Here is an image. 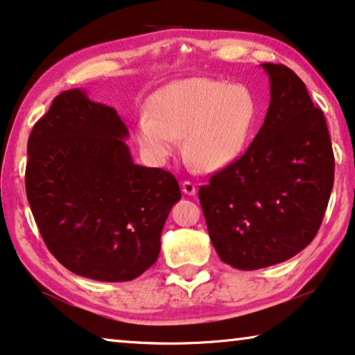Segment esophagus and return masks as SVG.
I'll use <instances>...</instances> for the list:
<instances>
[{
  "instance_id": "1",
  "label": "esophagus",
  "mask_w": 355,
  "mask_h": 355,
  "mask_svg": "<svg viewBox=\"0 0 355 355\" xmlns=\"http://www.w3.org/2000/svg\"><path fill=\"white\" fill-rule=\"evenodd\" d=\"M182 189L184 194H188V196H194V194H196V184H194L193 182H183Z\"/></svg>"
}]
</instances>
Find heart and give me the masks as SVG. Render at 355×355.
I'll use <instances>...</instances> for the list:
<instances>
[{
    "label": "heart",
    "instance_id": "obj_1",
    "mask_svg": "<svg viewBox=\"0 0 355 355\" xmlns=\"http://www.w3.org/2000/svg\"><path fill=\"white\" fill-rule=\"evenodd\" d=\"M149 116L139 117L138 143L164 164L183 137V154L204 172H217L246 149L261 116L256 93L246 85L191 77L171 82L149 99Z\"/></svg>",
    "mask_w": 355,
    "mask_h": 355
}]
</instances>
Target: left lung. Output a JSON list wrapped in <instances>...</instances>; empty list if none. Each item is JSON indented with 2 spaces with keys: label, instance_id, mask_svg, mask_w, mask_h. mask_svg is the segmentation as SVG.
I'll return each mask as SVG.
<instances>
[{
  "label": "left lung",
  "instance_id": "left-lung-1",
  "mask_svg": "<svg viewBox=\"0 0 355 355\" xmlns=\"http://www.w3.org/2000/svg\"><path fill=\"white\" fill-rule=\"evenodd\" d=\"M270 80L266 121L251 146L207 184L199 201L222 262L257 270L309 246L325 216L334 156L325 116L306 85L282 64H261Z\"/></svg>",
  "mask_w": 355,
  "mask_h": 355
}]
</instances>
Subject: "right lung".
<instances>
[{"label": "right lung", "instance_id": "1", "mask_svg": "<svg viewBox=\"0 0 355 355\" xmlns=\"http://www.w3.org/2000/svg\"><path fill=\"white\" fill-rule=\"evenodd\" d=\"M117 111L80 88L53 99L27 143L26 191L49 252L76 275L130 282L161 252L182 193L162 168L133 162Z\"/></svg>", "mask_w": 355, "mask_h": 355}]
</instances>
